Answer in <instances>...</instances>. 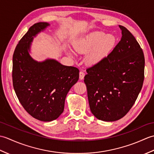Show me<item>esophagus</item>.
<instances>
[{"label":"esophagus","instance_id":"esophagus-1","mask_svg":"<svg viewBox=\"0 0 154 154\" xmlns=\"http://www.w3.org/2000/svg\"><path fill=\"white\" fill-rule=\"evenodd\" d=\"M85 75V73L83 71H80V73H79V79H80V80H83L84 79Z\"/></svg>","mask_w":154,"mask_h":154}]
</instances>
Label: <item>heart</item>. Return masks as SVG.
Masks as SVG:
<instances>
[{
    "mask_svg": "<svg viewBox=\"0 0 154 154\" xmlns=\"http://www.w3.org/2000/svg\"><path fill=\"white\" fill-rule=\"evenodd\" d=\"M116 44V38L112 34L101 31L92 32L73 42V48L79 54H87V63L94 65L102 62L109 56ZM67 54L73 57V53L67 50Z\"/></svg>",
    "mask_w": 154,
    "mask_h": 154,
    "instance_id": "1",
    "label": "heart"
}]
</instances>
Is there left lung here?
I'll use <instances>...</instances> for the list:
<instances>
[{"label":"left lung","instance_id":"1","mask_svg":"<svg viewBox=\"0 0 154 154\" xmlns=\"http://www.w3.org/2000/svg\"><path fill=\"white\" fill-rule=\"evenodd\" d=\"M122 37L105 60L87 69L84 82L91 112L97 119H122L134 104L144 79L145 60L134 36L119 25Z\"/></svg>","mask_w":154,"mask_h":154}]
</instances>
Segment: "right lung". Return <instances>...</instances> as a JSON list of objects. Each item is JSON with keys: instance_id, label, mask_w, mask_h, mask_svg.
I'll return each mask as SVG.
<instances>
[{"instance_id": "1", "label": "right lung", "mask_w": 154, "mask_h": 154, "mask_svg": "<svg viewBox=\"0 0 154 154\" xmlns=\"http://www.w3.org/2000/svg\"><path fill=\"white\" fill-rule=\"evenodd\" d=\"M50 24L38 22L29 28L13 54L12 81L18 99L27 112L44 122L57 119L63 113L65 100L77 82V68L62 65L54 59L38 61L32 57L34 38Z\"/></svg>"}]
</instances>
